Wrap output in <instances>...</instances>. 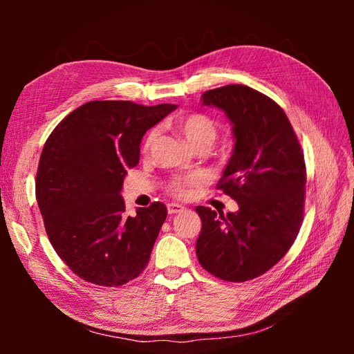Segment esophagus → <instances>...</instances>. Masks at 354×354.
Here are the masks:
<instances>
[{
    "label": "esophagus",
    "instance_id": "esophagus-1",
    "mask_svg": "<svg viewBox=\"0 0 354 354\" xmlns=\"http://www.w3.org/2000/svg\"><path fill=\"white\" fill-rule=\"evenodd\" d=\"M183 209H184V207L179 205V204H169V205H167V213H169V214L181 213Z\"/></svg>",
    "mask_w": 354,
    "mask_h": 354
}]
</instances>
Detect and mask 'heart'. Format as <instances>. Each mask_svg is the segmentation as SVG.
<instances>
[{"instance_id":"obj_1","label":"heart","mask_w":354,"mask_h":354,"mask_svg":"<svg viewBox=\"0 0 354 354\" xmlns=\"http://www.w3.org/2000/svg\"><path fill=\"white\" fill-rule=\"evenodd\" d=\"M171 126L189 141V145L194 149L205 147L208 149L213 145L217 137V124L212 117L201 112H189V114H179L171 120ZM155 138V131H150L145 140V149L147 150L152 146ZM199 184L198 176H185L175 179L170 184V192L176 196H187L194 185Z\"/></svg>"}]
</instances>
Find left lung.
I'll return each mask as SVG.
<instances>
[{"mask_svg": "<svg viewBox=\"0 0 354 354\" xmlns=\"http://www.w3.org/2000/svg\"><path fill=\"white\" fill-rule=\"evenodd\" d=\"M202 104L222 109L232 123L234 150L216 189L239 209L196 207V255L212 275L243 283L268 272L295 242L304 214V153L284 111L250 86L209 89Z\"/></svg>", "mask_w": 354, "mask_h": 354, "instance_id": "1", "label": "left lung"}]
</instances>
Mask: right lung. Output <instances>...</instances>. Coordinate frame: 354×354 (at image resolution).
<instances>
[{
	"mask_svg": "<svg viewBox=\"0 0 354 354\" xmlns=\"http://www.w3.org/2000/svg\"><path fill=\"white\" fill-rule=\"evenodd\" d=\"M176 108L88 102L45 141L36 201L50 243L82 280L115 288L145 270L167 208L153 202L127 216L120 192L140 161L142 135Z\"/></svg>",
	"mask_w": 354,
	"mask_h": 354,
	"instance_id": "add662e5",
	"label": "right lung"
}]
</instances>
